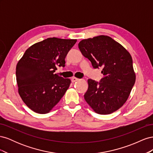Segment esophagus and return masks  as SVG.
Here are the masks:
<instances>
[{"label": "esophagus", "instance_id": "esophagus-1", "mask_svg": "<svg viewBox=\"0 0 153 153\" xmlns=\"http://www.w3.org/2000/svg\"><path fill=\"white\" fill-rule=\"evenodd\" d=\"M78 78H76V77H73L72 78H71V82L73 83V82H76V81H78Z\"/></svg>", "mask_w": 153, "mask_h": 153}]
</instances>
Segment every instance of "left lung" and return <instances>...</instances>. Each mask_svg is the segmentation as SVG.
<instances>
[{
	"label": "left lung",
	"instance_id": "1",
	"mask_svg": "<svg viewBox=\"0 0 153 153\" xmlns=\"http://www.w3.org/2000/svg\"><path fill=\"white\" fill-rule=\"evenodd\" d=\"M78 48L94 69H103L100 82L88 80L85 100L97 114L113 113L126 102L135 84L130 53L112 38L103 35L82 40Z\"/></svg>",
	"mask_w": 153,
	"mask_h": 153
}]
</instances>
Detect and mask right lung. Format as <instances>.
I'll use <instances>...</instances> for the list:
<instances>
[{"instance_id":"1","label":"right lung","mask_w":153,"mask_h":153,"mask_svg":"<svg viewBox=\"0 0 153 153\" xmlns=\"http://www.w3.org/2000/svg\"><path fill=\"white\" fill-rule=\"evenodd\" d=\"M76 39L50 38L27 49L16 68L18 92L29 108L47 114L56 105L71 84L55 74L65 66V58Z\"/></svg>"}]
</instances>
